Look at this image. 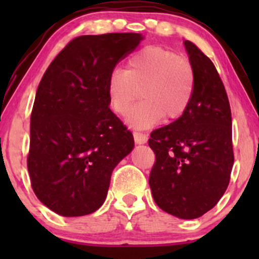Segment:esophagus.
Returning <instances> with one entry per match:
<instances>
[{
	"label": "esophagus",
	"instance_id": "1",
	"mask_svg": "<svg viewBox=\"0 0 259 259\" xmlns=\"http://www.w3.org/2000/svg\"><path fill=\"white\" fill-rule=\"evenodd\" d=\"M133 135H134V140L137 144H145V143L148 142V135H146L145 133L134 132Z\"/></svg>",
	"mask_w": 259,
	"mask_h": 259
}]
</instances>
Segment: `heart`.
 <instances>
[{
  "instance_id": "1",
  "label": "heart",
  "mask_w": 259,
  "mask_h": 259,
  "mask_svg": "<svg viewBox=\"0 0 259 259\" xmlns=\"http://www.w3.org/2000/svg\"><path fill=\"white\" fill-rule=\"evenodd\" d=\"M195 88L192 64L161 46H145L127 60L126 70H114L108 79L111 110L125 115L139 96L142 103L127 115L135 127H149L164 119L177 120L189 108Z\"/></svg>"
}]
</instances>
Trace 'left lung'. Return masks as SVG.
Segmentation results:
<instances>
[{
    "label": "left lung",
    "instance_id": "obj_1",
    "mask_svg": "<svg viewBox=\"0 0 259 259\" xmlns=\"http://www.w3.org/2000/svg\"><path fill=\"white\" fill-rule=\"evenodd\" d=\"M195 88L184 114L150 134L155 163L149 176L160 209L183 219L210 210L231 180L234 163L232 114L215 66L195 44L185 41Z\"/></svg>",
    "mask_w": 259,
    "mask_h": 259
}]
</instances>
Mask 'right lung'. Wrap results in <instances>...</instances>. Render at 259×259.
I'll use <instances>...</instances> for the list:
<instances>
[{
    "label": "right lung",
    "mask_w": 259,
    "mask_h": 259,
    "mask_svg": "<svg viewBox=\"0 0 259 259\" xmlns=\"http://www.w3.org/2000/svg\"><path fill=\"white\" fill-rule=\"evenodd\" d=\"M144 36L75 37L44 74L31 113L27 169L41 203L64 217L101 207L111 173L134 138L109 108L108 79Z\"/></svg>",
    "instance_id": "1"
}]
</instances>
